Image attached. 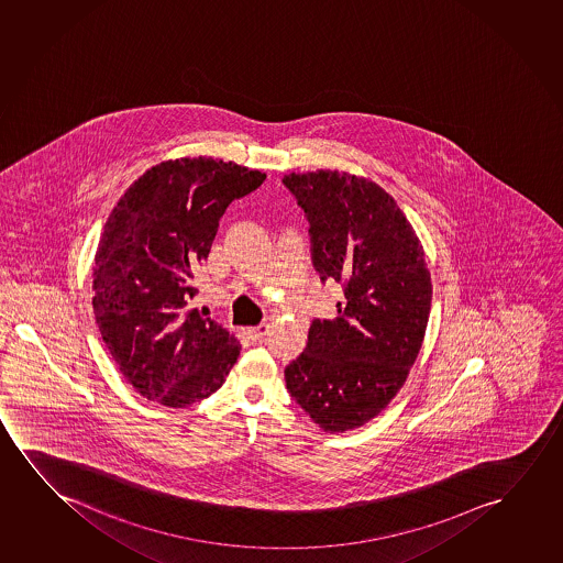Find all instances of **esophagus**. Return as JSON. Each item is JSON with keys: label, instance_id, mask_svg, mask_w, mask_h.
Segmentation results:
<instances>
[{"label": "esophagus", "instance_id": "1", "mask_svg": "<svg viewBox=\"0 0 563 563\" xmlns=\"http://www.w3.org/2000/svg\"><path fill=\"white\" fill-rule=\"evenodd\" d=\"M267 331H269V324L262 323L257 324V327H250V329H247V339L257 342V340H263Z\"/></svg>", "mask_w": 563, "mask_h": 563}]
</instances>
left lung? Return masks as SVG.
<instances>
[{
	"instance_id": "1",
	"label": "left lung",
	"mask_w": 563,
	"mask_h": 563,
	"mask_svg": "<svg viewBox=\"0 0 563 563\" xmlns=\"http://www.w3.org/2000/svg\"><path fill=\"white\" fill-rule=\"evenodd\" d=\"M308 217L321 283L342 288L339 316L313 319L286 365V388L323 431L357 429L390 404L423 344L431 311L424 252L393 196L339 170L283 178Z\"/></svg>"
}]
</instances>
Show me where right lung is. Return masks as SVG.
<instances>
[{
	"mask_svg": "<svg viewBox=\"0 0 563 563\" xmlns=\"http://www.w3.org/2000/svg\"><path fill=\"white\" fill-rule=\"evenodd\" d=\"M263 180L265 173L236 163L183 157L146 170L111 211L96 252L93 316L109 354L147 400L169 408L203 400L239 360V340L188 303L224 209Z\"/></svg>",
	"mask_w": 563,
	"mask_h": 563,
	"instance_id": "1",
	"label": "right lung"
}]
</instances>
